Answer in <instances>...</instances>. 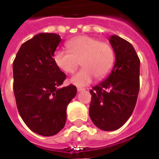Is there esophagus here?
<instances>
[{"label":"esophagus","instance_id":"obj_1","mask_svg":"<svg viewBox=\"0 0 159 159\" xmlns=\"http://www.w3.org/2000/svg\"><path fill=\"white\" fill-rule=\"evenodd\" d=\"M85 89H84V88H79V87H78V88H77V91H78V92H82V91H85Z\"/></svg>","mask_w":159,"mask_h":159}]
</instances>
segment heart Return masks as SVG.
I'll return each mask as SVG.
<instances>
[{
  "label": "heart",
  "instance_id": "heart-1",
  "mask_svg": "<svg viewBox=\"0 0 159 159\" xmlns=\"http://www.w3.org/2000/svg\"><path fill=\"white\" fill-rule=\"evenodd\" d=\"M68 51L59 49L53 54V61L66 73H72L83 66L70 78V83L78 87L86 86L93 80L105 78L112 69L115 53L107 42L88 36L74 37L66 42Z\"/></svg>",
  "mask_w": 159,
  "mask_h": 159
}]
</instances>
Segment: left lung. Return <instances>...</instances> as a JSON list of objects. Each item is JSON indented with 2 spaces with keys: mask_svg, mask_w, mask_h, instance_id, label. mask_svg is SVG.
Returning <instances> with one entry per match:
<instances>
[{
  "mask_svg": "<svg viewBox=\"0 0 159 159\" xmlns=\"http://www.w3.org/2000/svg\"><path fill=\"white\" fill-rule=\"evenodd\" d=\"M116 61L107 79L90 90L89 116L100 129L112 131L133 112L140 89V59L134 47L119 36L109 39Z\"/></svg>",
  "mask_w": 159,
  "mask_h": 159,
  "instance_id": "left-lung-1",
  "label": "left lung"
}]
</instances>
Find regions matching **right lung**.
I'll return each mask as SVG.
<instances>
[{"mask_svg": "<svg viewBox=\"0 0 159 159\" xmlns=\"http://www.w3.org/2000/svg\"><path fill=\"white\" fill-rule=\"evenodd\" d=\"M59 35L40 33L23 43L12 64L13 92L23 121L33 132L52 136L65 127L66 108L76 94L61 87L66 75L53 61Z\"/></svg>", "mask_w": 159, "mask_h": 159, "instance_id": "right-lung-1", "label": "right lung"}]
</instances>
